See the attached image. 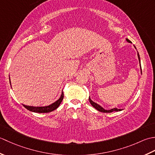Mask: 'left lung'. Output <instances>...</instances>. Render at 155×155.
<instances>
[{
    "label": "left lung",
    "mask_w": 155,
    "mask_h": 155,
    "mask_svg": "<svg viewBox=\"0 0 155 155\" xmlns=\"http://www.w3.org/2000/svg\"><path fill=\"white\" fill-rule=\"evenodd\" d=\"M126 40H127V41L128 42H130V43H131V41H130V40H128V38H126ZM134 48H136V47H134ZM138 54V58H139V63H140V70L142 71V69H141L140 60V56H139V52H138V54ZM141 72H142V71H141ZM88 99H89V102H90V103L91 104L92 106H93L94 108H96V109H97V110L100 111V112H102V113H112V112H113V111H120V110H122L121 109H118V108H112V109H110V110H105L104 108H103L101 106H100L99 104H98L97 103H94V102H93V101H92V100L91 99L90 97H89V98H88Z\"/></svg>",
    "instance_id": "8db88e82"
}]
</instances>
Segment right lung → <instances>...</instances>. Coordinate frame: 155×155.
<instances>
[{
  "label": "right lung",
  "instance_id": "add662e5",
  "mask_svg": "<svg viewBox=\"0 0 155 155\" xmlns=\"http://www.w3.org/2000/svg\"><path fill=\"white\" fill-rule=\"evenodd\" d=\"M10 83H11V82H10ZM63 97H64V94H63V92H62L61 97L59 98L57 101H55L54 103H53L50 105H48V106H47V107H31V106H27V105H24V104H23V106H24L28 110L34 112V113H50V112L53 111L55 109H57V108L59 107V105L61 104L62 99H63Z\"/></svg>",
  "mask_w": 155,
  "mask_h": 155
}]
</instances>
